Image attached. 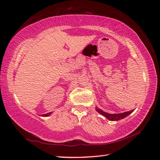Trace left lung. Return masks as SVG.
Masks as SVG:
<instances>
[{"instance_id":"obj_1","label":"left lung","mask_w":160,"mask_h":160,"mask_svg":"<svg viewBox=\"0 0 160 160\" xmlns=\"http://www.w3.org/2000/svg\"><path fill=\"white\" fill-rule=\"evenodd\" d=\"M96 110H97L100 114L104 116L105 118H107L109 120H112V121H117V120H120L121 119L125 118V117L129 116L130 113H131L134 111V110H131V111L121 113H113V114H112V113H109L105 112H103L102 110L98 108L97 107L96 108Z\"/></svg>"}]
</instances>
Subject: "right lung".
<instances>
[{"label": "right lung", "instance_id": "obj_1", "mask_svg": "<svg viewBox=\"0 0 160 160\" xmlns=\"http://www.w3.org/2000/svg\"><path fill=\"white\" fill-rule=\"evenodd\" d=\"M51 114V113H46V114H43L41 116H44V117H47V116H49Z\"/></svg>", "mask_w": 160, "mask_h": 160}]
</instances>
